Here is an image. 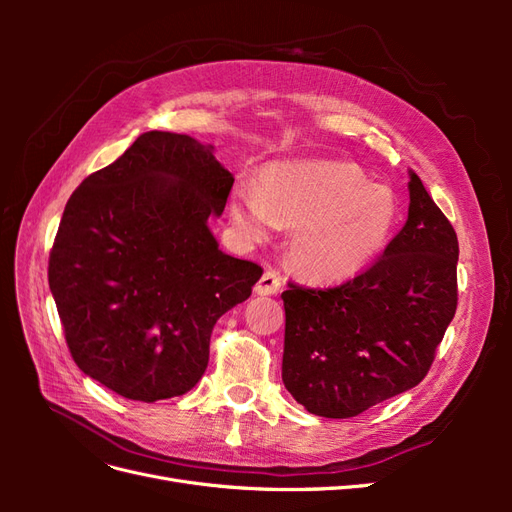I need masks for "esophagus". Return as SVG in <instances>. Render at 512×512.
Here are the masks:
<instances>
[{
	"label": "esophagus",
	"mask_w": 512,
	"mask_h": 512,
	"mask_svg": "<svg viewBox=\"0 0 512 512\" xmlns=\"http://www.w3.org/2000/svg\"><path fill=\"white\" fill-rule=\"evenodd\" d=\"M280 288H282V277L277 275L273 269L262 273V277L254 286L256 294H260V297H269V294H277V292H280Z\"/></svg>",
	"instance_id": "34e87169"
}]
</instances>
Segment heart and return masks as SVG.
I'll return each instance as SVG.
<instances>
[{"label":"heart","mask_w":512,"mask_h":512,"mask_svg":"<svg viewBox=\"0 0 512 512\" xmlns=\"http://www.w3.org/2000/svg\"><path fill=\"white\" fill-rule=\"evenodd\" d=\"M230 220L247 243L288 226V258L318 284L348 282L389 247L399 203L350 162L290 160L262 168L260 185L239 181L230 194Z\"/></svg>","instance_id":"heart-1"}]
</instances>
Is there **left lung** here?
Segmentation results:
<instances>
[{
    "mask_svg": "<svg viewBox=\"0 0 512 512\" xmlns=\"http://www.w3.org/2000/svg\"><path fill=\"white\" fill-rule=\"evenodd\" d=\"M406 226L376 265L327 290L294 286L282 380L316 416L350 418L421 382L457 309V235L410 173Z\"/></svg>",
    "mask_w": 512,
    "mask_h": 512,
    "instance_id": "1",
    "label": "left lung"
}]
</instances>
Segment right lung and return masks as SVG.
I'll return each mask as SVG.
<instances>
[{
	"mask_svg": "<svg viewBox=\"0 0 512 512\" xmlns=\"http://www.w3.org/2000/svg\"><path fill=\"white\" fill-rule=\"evenodd\" d=\"M235 177L188 134L145 132L70 196L49 286L74 363L113 393H188L209 363L215 322L260 280L207 224Z\"/></svg>",
	"mask_w": 512,
	"mask_h": 512,
	"instance_id": "add662e5",
	"label": "right lung"
}]
</instances>
